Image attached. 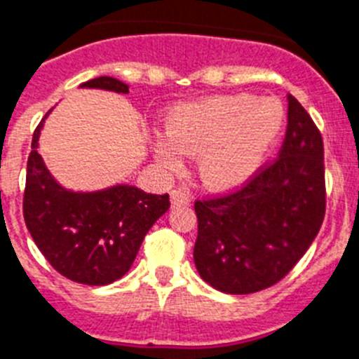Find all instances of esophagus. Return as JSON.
<instances>
[{"mask_svg": "<svg viewBox=\"0 0 359 359\" xmlns=\"http://www.w3.org/2000/svg\"><path fill=\"white\" fill-rule=\"evenodd\" d=\"M171 204L173 206H186V204H189V195L188 191H184V189H173L171 191Z\"/></svg>", "mask_w": 359, "mask_h": 359, "instance_id": "1", "label": "esophagus"}]
</instances>
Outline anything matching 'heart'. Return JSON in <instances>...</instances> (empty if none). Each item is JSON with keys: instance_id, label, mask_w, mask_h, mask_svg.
I'll list each match as a JSON object with an SVG mask.
<instances>
[{"instance_id": "obj_1", "label": "heart", "mask_w": 359, "mask_h": 359, "mask_svg": "<svg viewBox=\"0 0 359 359\" xmlns=\"http://www.w3.org/2000/svg\"><path fill=\"white\" fill-rule=\"evenodd\" d=\"M285 123L279 102L250 95H219L175 107L168 137H156L155 153L168 170L182 156L197 155L198 179L215 191L248 180L277 140Z\"/></svg>"}]
</instances>
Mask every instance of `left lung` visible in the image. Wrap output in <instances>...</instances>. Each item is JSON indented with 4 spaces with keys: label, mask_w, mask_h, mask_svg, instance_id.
I'll return each instance as SVG.
<instances>
[{
    "label": "left lung",
    "mask_w": 359,
    "mask_h": 359,
    "mask_svg": "<svg viewBox=\"0 0 359 359\" xmlns=\"http://www.w3.org/2000/svg\"><path fill=\"white\" fill-rule=\"evenodd\" d=\"M325 206L323 138L305 107L288 95L279 156L236 191L195 201V266L208 285L226 294L272 287L312 245Z\"/></svg>",
    "instance_id": "left-lung-1"
}]
</instances>
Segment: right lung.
<instances>
[{
	"label": "right lung",
	"mask_w": 359,
	"mask_h": 359,
	"mask_svg": "<svg viewBox=\"0 0 359 359\" xmlns=\"http://www.w3.org/2000/svg\"><path fill=\"white\" fill-rule=\"evenodd\" d=\"M82 87L129 93L126 83L111 76L93 78ZM43 120L34 129L27 161V228L43 257L63 277L91 287L109 285L131 268L149 228L170 210V195L146 194L128 184L93 194L62 188L38 153Z\"/></svg>",
	"instance_id": "add662e5"
}]
</instances>
